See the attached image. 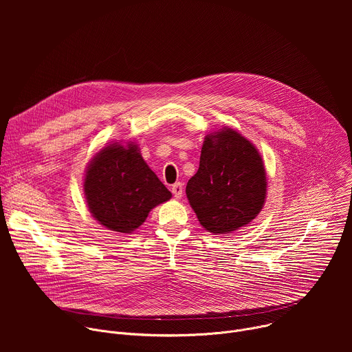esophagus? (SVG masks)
<instances>
[{
  "mask_svg": "<svg viewBox=\"0 0 352 352\" xmlns=\"http://www.w3.org/2000/svg\"><path fill=\"white\" fill-rule=\"evenodd\" d=\"M171 192H173L174 197H177V199H181V197H182V193H184V188H182V184H181V182H177V184H174V185H173V188H171Z\"/></svg>",
  "mask_w": 352,
  "mask_h": 352,
  "instance_id": "34e87169",
  "label": "esophagus"
}]
</instances>
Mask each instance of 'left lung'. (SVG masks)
Instances as JSON below:
<instances>
[{"instance_id": "1", "label": "left lung", "mask_w": 352, "mask_h": 352, "mask_svg": "<svg viewBox=\"0 0 352 352\" xmlns=\"http://www.w3.org/2000/svg\"><path fill=\"white\" fill-rule=\"evenodd\" d=\"M266 171L258 148L231 128L205 138L186 197L209 232L230 234L252 221L265 205Z\"/></svg>"}]
</instances>
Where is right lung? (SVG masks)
<instances>
[{
    "mask_svg": "<svg viewBox=\"0 0 352 352\" xmlns=\"http://www.w3.org/2000/svg\"><path fill=\"white\" fill-rule=\"evenodd\" d=\"M83 189L91 216L106 228L125 234L142 226L150 210L171 197L133 142L126 147L113 143L100 150L87 167Z\"/></svg>",
    "mask_w": 352,
    "mask_h": 352,
    "instance_id": "add662e5",
    "label": "right lung"
}]
</instances>
